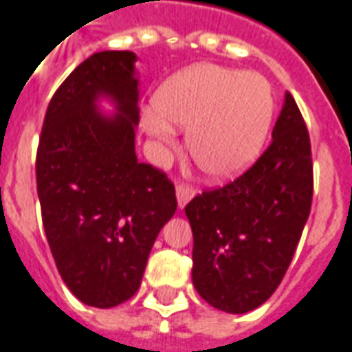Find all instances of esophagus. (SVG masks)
<instances>
[{"mask_svg":"<svg viewBox=\"0 0 352 352\" xmlns=\"http://www.w3.org/2000/svg\"><path fill=\"white\" fill-rule=\"evenodd\" d=\"M177 201H179V207H184L192 198H194V186L192 184H184V183H179L177 184Z\"/></svg>","mask_w":352,"mask_h":352,"instance_id":"34e87169","label":"esophagus"}]
</instances>
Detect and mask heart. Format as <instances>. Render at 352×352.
I'll use <instances>...</instances> for the list:
<instances>
[{
	"label": "heart",
	"instance_id": "b5f03b06",
	"mask_svg": "<svg viewBox=\"0 0 352 352\" xmlns=\"http://www.w3.org/2000/svg\"><path fill=\"white\" fill-rule=\"evenodd\" d=\"M145 113L146 131L160 141H173V128L186 130L192 160L213 179L241 175L270 133L275 98L260 73L239 72L217 64L194 65L168 80Z\"/></svg>",
	"mask_w": 352,
	"mask_h": 352
}]
</instances>
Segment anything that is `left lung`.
<instances>
[{
	"instance_id": "left-lung-1",
	"label": "left lung",
	"mask_w": 352,
	"mask_h": 352,
	"mask_svg": "<svg viewBox=\"0 0 352 352\" xmlns=\"http://www.w3.org/2000/svg\"><path fill=\"white\" fill-rule=\"evenodd\" d=\"M272 135L247 171L184 207L194 234V287L226 313L256 309L275 292L309 219V131L288 92Z\"/></svg>"
}]
</instances>
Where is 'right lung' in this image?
Wrapping results in <instances>:
<instances>
[{"instance_id":"1","label":"right lung","mask_w":352,"mask_h":352,"mask_svg":"<svg viewBox=\"0 0 352 352\" xmlns=\"http://www.w3.org/2000/svg\"><path fill=\"white\" fill-rule=\"evenodd\" d=\"M133 62L130 50H105L73 69L47 107L35 158L58 272L80 302L101 309L138 292L154 239L177 209L168 175L135 156ZM101 93L117 101L115 119L93 107Z\"/></svg>"}]
</instances>
